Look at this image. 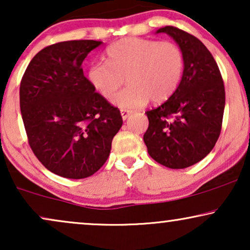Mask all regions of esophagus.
I'll return each instance as SVG.
<instances>
[{
	"mask_svg": "<svg viewBox=\"0 0 250 250\" xmlns=\"http://www.w3.org/2000/svg\"><path fill=\"white\" fill-rule=\"evenodd\" d=\"M131 114V110H128V109H121V115H122V119L123 120H127L129 118V115Z\"/></svg>",
	"mask_w": 250,
	"mask_h": 250,
	"instance_id": "obj_1",
	"label": "esophagus"
}]
</instances>
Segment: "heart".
<instances>
[{
  "label": "heart",
  "mask_w": 250,
  "mask_h": 250,
  "mask_svg": "<svg viewBox=\"0 0 250 250\" xmlns=\"http://www.w3.org/2000/svg\"><path fill=\"white\" fill-rule=\"evenodd\" d=\"M107 62L93 63L88 68V81L105 98L114 96L125 84L129 85L113 99L122 109H134L168 100L181 83L185 56L180 47L169 41L143 38H125L106 50Z\"/></svg>",
  "instance_id": "obj_1"
}]
</instances>
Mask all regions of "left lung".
Wrapping results in <instances>:
<instances>
[{
  "label": "left lung",
  "mask_w": 250,
  "mask_h": 250,
  "mask_svg": "<svg viewBox=\"0 0 250 250\" xmlns=\"http://www.w3.org/2000/svg\"><path fill=\"white\" fill-rule=\"evenodd\" d=\"M176 41L185 56V70L175 93L147 110L144 134L147 152L173 169L186 168L211 152L222 131L225 87L217 62L197 38L175 26L159 28Z\"/></svg>",
  "instance_id": "left-lung-1"
}]
</instances>
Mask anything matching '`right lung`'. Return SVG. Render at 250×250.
Returning <instances> with one entry per match:
<instances>
[{"mask_svg":"<svg viewBox=\"0 0 250 250\" xmlns=\"http://www.w3.org/2000/svg\"><path fill=\"white\" fill-rule=\"evenodd\" d=\"M102 41H62L41 49L28 63L20 105L34 156L56 175L91 176L106 163L122 127L112 106L84 76L82 63Z\"/></svg>","mask_w":250,"mask_h":250,"instance_id":"obj_1","label":"right lung"}]
</instances>
